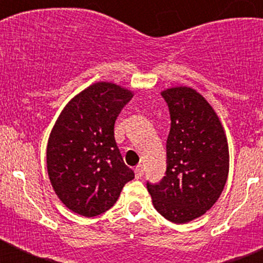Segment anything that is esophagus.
I'll use <instances>...</instances> for the list:
<instances>
[{"label":"esophagus","instance_id":"34e87169","mask_svg":"<svg viewBox=\"0 0 263 263\" xmlns=\"http://www.w3.org/2000/svg\"><path fill=\"white\" fill-rule=\"evenodd\" d=\"M134 173H136V178L137 179H141L143 176V166H137L136 168H134Z\"/></svg>","mask_w":263,"mask_h":263}]
</instances>
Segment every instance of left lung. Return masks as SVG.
<instances>
[{"label": "left lung", "instance_id": "left-lung-1", "mask_svg": "<svg viewBox=\"0 0 263 263\" xmlns=\"http://www.w3.org/2000/svg\"><path fill=\"white\" fill-rule=\"evenodd\" d=\"M171 118L166 176L147 182L154 208L175 224L200 217L221 195L229 173V150L216 111L188 87L162 92Z\"/></svg>", "mask_w": 263, "mask_h": 263}]
</instances>
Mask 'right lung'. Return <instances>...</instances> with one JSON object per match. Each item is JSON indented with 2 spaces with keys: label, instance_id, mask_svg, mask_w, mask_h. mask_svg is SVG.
Returning <instances> with one entry per match:
<instances>
[{
  "label": "right lung",
  "instance_id": "right-lung-1",
  "mask_svg": "<svg viewBox=\"0 0 263 263\" xmlns=\"http://www.w3.org/2000/svg\"><path fill=\"white\" fill-rule=\"evenodd\" d=\"M133 97L106 81L92 84L60 113L47 145V171L53 191L78 215L95 217L115 205L134 178L115 139V124Z\"/></svg>",
  "mask_w": 263,
  "mask_h": 263
}]
</instances>
